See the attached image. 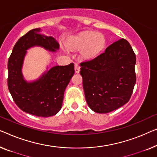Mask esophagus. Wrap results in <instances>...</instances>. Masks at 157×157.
Segmentation results:
<instances>
[{"label": "esophagus", "mask_w": 157, "mask_h": 157, "mask_svg": "<svg viewBox=\"0 0 157 157\" xmlns=\"http://www.w3.org/2000/svg\"><path fill=\"white\" fill-rule=\"evenodd\" d=\"M74 70H75V72H76V74H78L80 72V67H79V65L78 64V63H75Z\"/></svg>", "instance_id": "obj_1"}]
</instances>
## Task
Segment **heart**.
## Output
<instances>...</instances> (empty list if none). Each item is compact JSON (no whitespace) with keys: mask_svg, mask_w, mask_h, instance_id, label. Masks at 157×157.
I'll return each instance as SVG.
<instances>
[{"mask_svg":"<svg viewBox=\"0 0 157 157\" xmlns=\"http://www.w3.org/2000/svg\"><path fill=\"white\" fill-rule=\"evenodd\" d=\"M106 39L103 34L94 31H86L74 36L69 40L70 47L81 49V53L84 58L92 59L103 50Z\"/></svg>","mask_w":157,"mask_h":157,"instance_id":"b5f03b06","label":"heart"}]
</instances>
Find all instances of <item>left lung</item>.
<instances>
[{"mask_svg": "<svg viewBox=\"0 0 157 157\" xmlns=\"http://www.w3.org/2000/svg\"><path fill=\"white\" fill-rule=\"evenodd\" d=\"M135 63V54L124 39L80 63L86 100L93 111L108 113L128 103L136 83Z\"/></svg>", "mask_w": 157, "mask_h": 157, "instance_id": "8db88e82", "label": "left lung"}]
</instances>
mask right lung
Returning a JSON list of instances; mask_svg holds the SVG:
<instances>
[{
    "instance_id": "obj_1",
    "label": "right lung",
    "mask_w": 157,
    "mask_h": 157,
    "mask_svg": "<svg viewBox=\"0 0 157 157\" xmlns=\"http://www.w3.org/2000/svg\"><path fill=\"white\" fill-rule=\"evenodd\" d=\"M33 29L18 40L8 59V89L13 101L22 111L37 117L55 115L62 107L63 93L74 74V64L54 66L37 79L27 81L22 66L29 49L40 47L51 52L59 49L55 38Z\"/></svg>"
}]
</instances>
